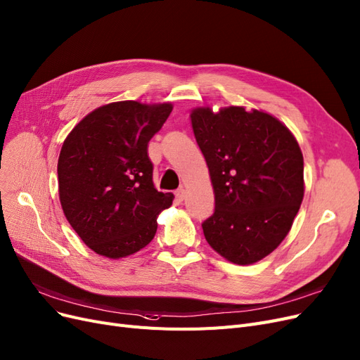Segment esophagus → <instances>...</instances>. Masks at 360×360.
<instances>
[{
  "label": "esophagus",
  "instance_id": "1",
  "mask_svg": "<svg viewBox=\"0 0 360 360\" xmlns=\"http://www.w3.org/2000/svg\"><path fill=\"white\" fill-rule=\"evenodd\" d=\"M186 193H188V192H186V189H184V188H180V189L176 192V198H177V201H179V202L184 201Z\"/></svg>",
  "mask_w": 360,
  "mask_h": 360
}]
</instances>
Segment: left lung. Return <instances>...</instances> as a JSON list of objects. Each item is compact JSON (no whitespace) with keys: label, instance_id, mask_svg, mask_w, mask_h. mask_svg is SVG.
<instances>
[{"label":"left lung","instance_id":"left-lung-1","mask_svg":"<svg viewBox=\"0 0 360 360\" xmlns=\"http://www.w3.org/2000/svg\"><path fill=\"white\" fill-rule=\"evenodd\" d=\"M192 129L210 171L216 208L207 243L237 265L274 252L304 198V158L288 127L265 111L193 108Z\"/></svg>","mask_w":360,"mask_h":360}]
</instances>
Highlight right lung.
I'll use <instances>...</instances> for the list:
<instances>
[{"instance_id": "obj_1", "label": "right lung", "mask_w": 360, "mask_h": 360, "mask_svg": "<svg viewBox=\"0 0 360 360\" xmlns=\"http://www.w3.org/2000/svg\"><path fill=\"white\" fill-rule=\"evenodd\" d=\"M171 110V103H110L84 116L62 144L59 201L95 253L127 257L153 240L158 214L174 195L156 191L147 144Z\"/></svg>"}]
</instances>
